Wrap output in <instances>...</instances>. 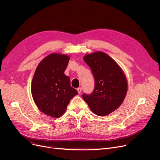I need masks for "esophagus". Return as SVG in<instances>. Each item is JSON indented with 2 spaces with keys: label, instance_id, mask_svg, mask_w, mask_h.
<instances>
[{
  "label": "esophagus",
  "instance_id": "obj_1",
  "mask_svg": "<svg viewBox=\"0 0 160 160\" xmlns=\"http://www.w3.org/2000/svg\"><path fill=\"white\" fill-rule=\"evenodd\" d=\"M77 91H78V93L80 94L81 92H82V88H77Z\"/></svg>",
  "mask_w": 160,
  "mask_h": 160
}]
</instances>
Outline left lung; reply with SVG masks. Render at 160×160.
I'll list each match as a JSON object with an SVG mask.
<instances>
[{
	"instance_id": "left-lung-1",
	"label": "left lung",
	"mask_w": 160,
	"mask_h": 160,
	"mask_svg": "<svg viewBox=\"0 0 160 160\" xmlns=\"http://www.w3.org/2000/svg\"><path fill=\"white\" fill-rule=\"evenodd\" d=\"M83 60L95 78V88L82 97L90 110L98 116L108 115L118 108L126 97L128 83L125 75L113 59L103 52L87 54Z\"/></svg>"
}]
</instances>
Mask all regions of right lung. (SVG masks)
I'll list each match as a JSON object with an SVG mask.
<instances>
[{
    "mask_svg": "<svg viewBox=\"0 0 160 160\" xmlns=\"http://www.w3.org/2000/svg\"><path fill=\"white\" fill-rule=\"evenodd\" d=\"M69 56L50 54L42 60L32 78L31 92L34 102L45 114L58 118L65 112L71 99L78 91L64 74Z\"/></svg>",
    "mask_w": 160,
    "mask_h": 160,
    "instance_id": "1",
    "label": "right lung"
}]
</instances>
